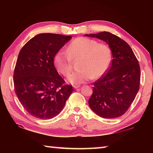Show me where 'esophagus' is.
Instances as JSON below:
<instances>
[{
    "label": "esophagus",
    "mask_w": 153,
    "mask_h": 153,
    "mask_svg": "<svg viewBox=\"0 0 153 153\" xmlns=\"http://www.w3.org/2000/svg\"><path fill=\"white\" fill-rule=\"evenodd\" d=\"M73 86H74V88L75 89H77V88H78L79 87H80L79 85H74Z\"/></svg>",
    "instance_id": "obj_1"
}]
</instances>
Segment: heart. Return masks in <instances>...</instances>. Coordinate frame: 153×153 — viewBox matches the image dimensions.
Listing matches in <instances>:
<instances>
[{"label":"heart","instance_id":"b5f03b06","mask_svg":"<svg viewBox=\"0 0 153 153\" xmlns=\"http://www.w3.org/2000/svg\"><path fill=\"white\" fill-rule=\"evenodd\" d=\"M66 53L59 51L53 57V64L59 74L67 76L72 69V61L79 59V70L69 75V82L80 84L92 79H98L108 71L111 63V51L105 44L97 40L79 37L74 40Z\"/></svg>","mask_w":153,"mask_h":153}]
</instances>
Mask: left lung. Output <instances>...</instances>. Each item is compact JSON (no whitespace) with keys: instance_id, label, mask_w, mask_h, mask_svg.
Listing matches in <instances>:
<instances>
[{"instance_id":"1","label":"left lung","mask_w":153,"mask_h":153,"mask_svg":"<svg viewBox=\"0 0 153 153\" xmlns=\"http://www.w3.org/2000/svg\"><path fill=\"white\" fill-rule=\"evenodd\" d=\"M84 36L104 41L109 46L113 56L107 74L94 82L90 107L103 118L120 117L128 111L139 90L140 68L138 59L128 43L110 32Z\"/></svg>"}]
</instances>
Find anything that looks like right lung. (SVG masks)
I'll use <instances>...</instances> for the list:
<instances>
[{
    "label": "right lung",
    "instance_id": "obj_1",
    "mask_svg": "<svg viewBox=\"0 0 153 153\" xmlns=\"http://www.w3.org/2000/svg\"><path fill=\"white\" fill-rule=\"evenodd\" d=\"M71 36L44 33L35 36L20 51L14 70L15 92L30 115L41 120L58 115L74 91L65 84L53 64L55 54Z\"/></svg>",
    "mask_w": 153,
    "mask_h": 153
}]
</instances>
